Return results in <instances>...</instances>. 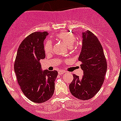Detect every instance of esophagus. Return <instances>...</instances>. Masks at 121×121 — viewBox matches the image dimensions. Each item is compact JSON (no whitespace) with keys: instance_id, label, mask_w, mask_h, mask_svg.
Here are the masks:
<instances>
[{"instance_id":"34e87169","label":"esophagus","mask_w":121,"mask_h":121,"mask_svg":"<svg viewBox=\"0 0 121 121\" xmlns=\"http://www.w3.org/2000/svg\"><path fill=\"white\" fill-rule=\"evenodd\" d=\"M65 71H63V70H60L58 72V74L59 75H63V73H65Z\"/></svg>"}]
</instances>
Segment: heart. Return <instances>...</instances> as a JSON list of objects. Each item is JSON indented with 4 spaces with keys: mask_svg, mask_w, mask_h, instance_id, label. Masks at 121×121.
Listing matches in <instances>:
<instances>
[{
    "mask_svg": "<svg viewBox=\"0 0 121 121\" xmlns=\"http://www.w3.org/2000/svg\"><path fill=\"white\" fill-rule=\"evenodd\" d=\"M55 38L60 40L61 41L64 42L68 47H72L73 43L75 41V37L74 36V35L70 33L69 31L63 30V31H60V33H57ZM52 43L50 41H46L44 44V50L45 51L46 53H49L52 51Z\"/></svg>",
    "mask_w": 121,
    "mask_h": 121,
    "instance_id": "1",
    "label": "heart"
}]
</instances>
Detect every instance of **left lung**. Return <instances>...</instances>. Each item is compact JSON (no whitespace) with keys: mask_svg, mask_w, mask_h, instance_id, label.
Returning <instances> with one entry per match:
<instances>
[{"mask_svg":"<svg viewBox=\"0 0 121 121\" xmlns=\"http://www.w3.org/2000/svg\"><path fill=\"white\" fill-rule=\"evenodd\" d=\"M82 48L78 60L83 72L82 78L73 75V80L69 85L71 94L80 100L92 98L100 90L107 72V61L99 40L91 31L82 34Z\"/></svg>","mask_w":121,"mask_h":121,"instance_id":"8db88e82","label":"left lung"}]
</instances>
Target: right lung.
<instances>
[{"label": "right lung", "instance_id": "1", "mask_svg": "<svg viewBox=\"0 0 121 121\" xmlns=\"http://www.w3.org/2000/svg\"><path fill=\"white\" fill-rule=\"evenodd\" d=\"M46 32H35L27 36L19 46L14 71L22 92L35 103H43L53 96L56 70L42 71L40 60L45 58L43 41Z\"/></svg>", "mask_w": 121, "mask_h": 121}]
</instances>
